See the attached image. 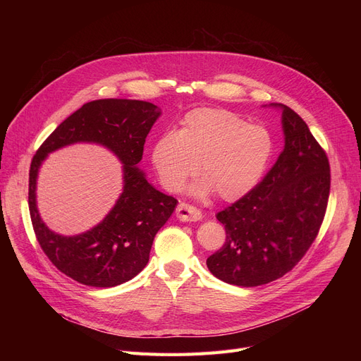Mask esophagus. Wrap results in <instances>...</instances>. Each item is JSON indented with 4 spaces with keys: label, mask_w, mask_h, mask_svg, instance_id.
I'll list each match as a JSON object with an SVG mask.
<instances>
[{
    "label": "esophagus",
    "mask_w": 361,
    "mask_h": 361,
    "mask_svg": "<svg viewBox=\"0 0 361 361\" xmlns=\"http://www.w3.org/2000/svg\"><path fill=\"white\" fill-rule=\"evenodd\" d=\"M177 218L183 222H196L202 219V212L197 209V207L187 204V203H180L177 206Z\"/></svg>",
    "instance_id": "obj_1"
}]
</instances>
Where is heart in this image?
<instances>
[{
  "label": "heart",
  "instance_id": "obj_1",
  "mask_svg": "<svg viewBox=\"0 0 361 361\" xmlns=\"http://www.w3.org/2000/svg\"><path fill=\"white\" fill-rule=\"evenodd\" d=\"M274 152L271 133L237 114L218 108L187 112L177 133H166L152 147V165L159 183L177 193L199 169L196 196L216 193L234 202L252 192Z\"/></svg>",
  "mask_w": 361,
  "mask_h": 361
}]
</instances>
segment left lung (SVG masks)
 I'll return each instance as SVG.
<instances>
[{"instance_id":"8db88e82","label":"left lung","mask_w":361,"mask_h":361,"mask_svg":"<svg viewBox=\"0 0 361 361\" xmlns=\"http://www.w3.org/2000/svg\"><path fill=\"white\" fill-rule=\"evenodd\" d=\"M282 109L283 149L264 178L216 214L222 247L207 257L212 275L238 287H257L290 272L306 255L324 221L331 171L325 150L291 108Z\"/></svg>"}]
</instances>
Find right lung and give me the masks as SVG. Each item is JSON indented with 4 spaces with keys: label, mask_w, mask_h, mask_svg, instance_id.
<instances>
[{
    "label": "right lung",
    "mask_w": 361,
    "mask_h": 361,
    "mask_svg": "<svg viewBox=\"0 0 361 361\" xmlns=\"http://www.w3.org/2000/svg\"><path fill=\"white\" fill-rule=\"evenodd\" d=\"M161 109L136 99H98L73 112L36 150L29 171V212L44 253L54 267L83 286L109 288L135 278L149 262L152 243L177 200L157 190L139 162ZM74 142L106 147L123 164V192L92 231L67 238L51 232L35 206V180L48 153Z\"/></svg>",
    "instance_id": "add662e5"
}]
</instances>
